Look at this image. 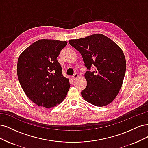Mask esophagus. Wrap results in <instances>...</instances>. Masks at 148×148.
I'll use <instances>...</instances> for the list:
<instances>
[{
    "mask_svg": "<svg viewBox=\"0 0 148 148\" xmlns=\"http://www.w3.org/2000/svg\"><path fill=\"white\" fill-rule=\"evenodd\" d=\"M78 77V74L75 73L73 76H72V77H71V78H72V79L75 80V79H77Z\"/></svg>",
    "mask_w": 148,
    "mask_h": 148,
    "instance_id": "34e87169",
    "label": "esophagus"
}]
</instances>
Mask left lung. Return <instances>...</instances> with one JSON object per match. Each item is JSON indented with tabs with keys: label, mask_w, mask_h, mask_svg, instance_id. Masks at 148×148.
Here are the masks:
<instances>
[{
	"label": "left lung",
	"mask_w": 148,
	"mask_h": 148,
	"mask_svg": "<svg viewBox=\"0 0 148 148\" xmlns=\"http://www.w3.org/2000/svg\"><path fill=\"white\" fill-rule=\"evenodd\" d=\"M70 45L81 53L89 70L84 74L87 86L81 92L84 99L98 107L112 102L122 88L126 71V60L121 48L102 34H94L69 40ZM95 67L91 72L90 67Z\"/></svg>",
	"instance_id": "1"
}]
</instances>
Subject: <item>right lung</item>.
Instances as JSON below:
<instances>
[{
  "instance_id": "add662e5",
  "label": "right lung",
  "mask_w": 148,
  "mask_h": 148,
  "mask_svg": "<svg viewBox=\"0 0 148 148\" xmlns=\"http://www.w3.org/2000/svg\"><path fill=\"white\" fill-rule=\"evenodd\" d=\"M66 41L40 39L21 52L17 63V75L26 95L34 104L45 108L59 104L70 88L62 75L57 57Z\"/></svg>"
}]
</instances>
